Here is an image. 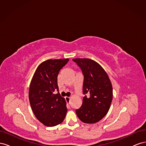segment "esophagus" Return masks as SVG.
Instances as JSON below:
<instances>
[{"instance_id":"1","label":"esophagus","mask_w":146,"mask_h":146,"mask_svg":"<svg viewBox=\"0 0 146 146\" xmlns=\"http://www.w3.org/2000/svg\"><path fill=\"white\" fill-rule=\"evenodd\" d=\"M66 100H67L68 103L70 104V98H68V97H66Z\"/></svg>"}]
</instances>
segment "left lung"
<instances>
[{"label": "left lung", "instance_id": "1", "mask_svg": "<svg viewBox=\"0 0 146 146\" xmlns=\"http://www.w3.org/2000/svg\"><path fill=\"white\" fill-rule=\"evenodd\" d=\"M84 76L81 107L76 110L84 123H94L108 112L113 99V88L108 75L96 61L89 58H74Z\"/></svg>", "mask_w": 146, "mask_h": 146}]
</instances>
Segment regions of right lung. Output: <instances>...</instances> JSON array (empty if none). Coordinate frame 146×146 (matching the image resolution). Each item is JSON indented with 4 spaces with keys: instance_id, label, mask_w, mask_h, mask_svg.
<instances>
[{
    "instance_id": "right-lung-1",
    "label": "right lung",
    "mask_w": 146,
    "mask_h": 146,
    "mask_svg": "<svg viewBox=\"0 0 146 146\" xmlns=\"http://www.w3.org/2000/svg\"><path fill=\"white\" fill-rule=\"evenodd\" d=\"M69 58L49 59L39 64L31 80L29 98L35 116L47 127L62 122L67 113L66 100L58 93L57 77Z\"/></svg>"
}]
</instances>
